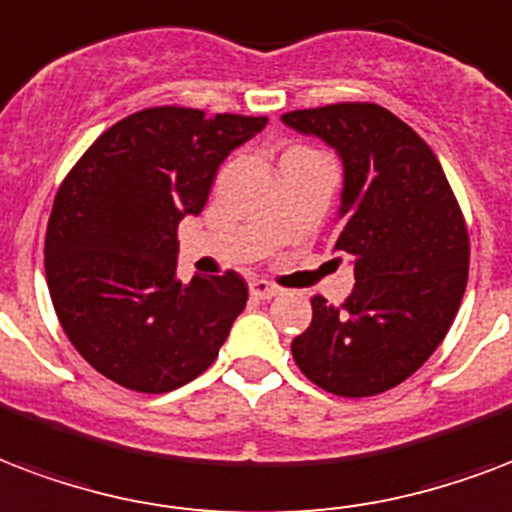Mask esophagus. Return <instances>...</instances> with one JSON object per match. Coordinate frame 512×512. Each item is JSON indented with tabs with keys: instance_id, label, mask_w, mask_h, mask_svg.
<instances>
[{
	"instance_id": "esophagus-1",
	"label": "esophagus",
	"mask_w": 512,
	"mask_h": 512,
	"mask_svg": "<svg viewBox=\"0 0 512 512\" xmlns=\"http://www.w3.org/2000/svg\"><path fill=\"white\" fill-rule=\"evenodd\" d=\"M249 292H252V298H257V300H271L279 295V290H276L273 284L265 282V279H255V282H249Z\"/></svg>"
}]
</instances>
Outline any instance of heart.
Masks as SVG:
<instances>
[{"label":"heart","mask_w":512,"mask_h":512,"mask_svg":"<svg viewBox=\"0 0 512 512\" xmlns=\"http://www.w3.org/2000/svg\"><path fill=\"white\" fill-rule=\"evenodd\" d=\"M292 155H314V152H308V150H290L287 152V155H284V158H292ZM282 158V161H284Z\"/></svg>","instance_id":"1"}]
</instances>
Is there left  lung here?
<instances>
[{
    "instance_id": "1",
    "label": "left lung",
    "mask_w": 512,
    "mask_h": 512,
    "mask_svg": "<svg viewBox=\"0 0 512 512\" xmlns=\"http://www.w3.org/2000/svg\"><path fill=\"white\" fill-rule=\"evenodd\" d=\"M282 123L341 158L333 252L354 268L341 308L311 300L314 319L292 357L333 395H378L413 376L454 322L470 265L462 212L435 152L389 109L330 104Z\"/></svg>"
}]
</instances>
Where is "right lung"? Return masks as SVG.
Here are the masks:
<instances>
[{
	"instance_id": "obj_1",
	"label": "right lung",
	"mask_w": 512,
	"mask_h": 512,
	"mask_svg": "<svg viewBox=\"0 0 512 512\" xmlns=\"http://www.w3.org/2000/svg\"><path fill=\"white\" fill-rule=\"evenodd\" d=\"M268 117L152 107L91 144L58 187L45 276L74 349L115 384L163 395L220 354L249 290L239 273L177 279V228L204 212L220 163Z\"/></svg>"
}]
</instances>
